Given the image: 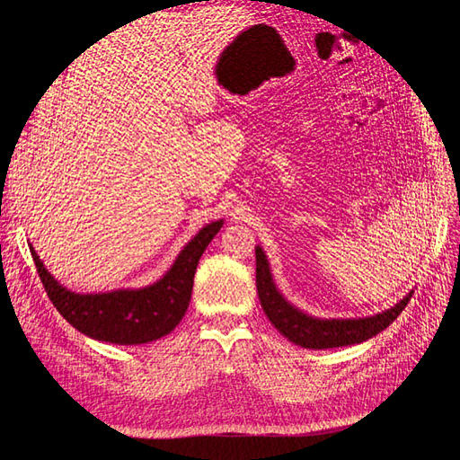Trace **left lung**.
I'll use <instances>...</instances> for the list:
<instances>
[{
  "mask_svg": "<svg viewBox=\"0 0 460 460\" xmlns=\"http://www.w3.org/2000/svg\"><path fill=\"white\" fill-rule=\"evenodd\" d=\"M257 257V294L261 299V307L269 316L274 328L305 349H332V347H347L355 343H363L376 333L385 330L394 320L407 307L414 291L395 303L392 309H385L378 314L363 318H316L291 305L276 288L272 270L262 247H255Z\"/></svg>",
  "mask_w": 460,
  "mask_h": 460,
  "instance_id": "left-lung-1",
  "label": "left lung"
}]
</instances>
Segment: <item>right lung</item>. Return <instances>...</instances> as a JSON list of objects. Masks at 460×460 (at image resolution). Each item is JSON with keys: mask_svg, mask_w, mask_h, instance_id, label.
<instances>
[{"mask_svg": "<svg viewBox=\"0 0 460 460\" xmlns=\"http://www.w3.org/2000/svg\"><path fill=\"white\" fill-rule=\"evenodd\" d=\"M222 225H225L222 218L205 225L182 247L171 269L157 282L144 288L76 294L55 280V276L34 252L32 243L31 253L53 307L68 324L97 341L140 345L166 336L182 320L191 299L193 276L199 259Z\"/></svg>", "mask_w": 460, "mask_h": 460, "instance_id": "right-lung-1", "label": "right lung"}]
</instances>
